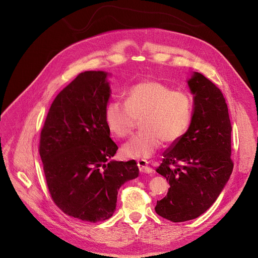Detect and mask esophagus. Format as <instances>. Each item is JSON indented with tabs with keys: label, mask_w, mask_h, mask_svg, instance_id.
<instances>
[{
	"label": "esophagus",
	"mask_w": 258,
	"mask_h": 258,
	"mask_svg": "<svg viewBox=\"0 0 258 258\" xmlns=\"http://www.w3.org/2000/svg\"><path fill=\"white\" fill-rule=\"evenodd\" d=\"M137 165L139 167L140 172H142V173H152V172H154L153 167L151 166V164L148 163L146 160H143V159L138 160L137 161Z\"/></svg>",
	"instance_id": "obj_1"
}]
</instances>
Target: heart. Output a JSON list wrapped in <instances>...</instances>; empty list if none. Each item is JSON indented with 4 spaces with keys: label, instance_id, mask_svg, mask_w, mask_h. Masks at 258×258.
Returning <instances> with one entry per match:
<instances>
[{
    "label": "heart",
    "instance_id": "1",
    "mask_svg": "<svg viewBox=\"0 0 258 258\" xmlns=\"http://www.w3.org/2000/svg\"><path fill=\"white\" fill-rule=\"evenodd\" d=\"M192 100L184 92L173 91L158 80H142L125 92V102L112 100L105 107L107 127L125 138L140 120L139 134L122 145L126 158H151L162 142L178 141L192 119Z\"/></svg>",
    "mask_w": 258,
    "mask_h": 258
}]
</instances>
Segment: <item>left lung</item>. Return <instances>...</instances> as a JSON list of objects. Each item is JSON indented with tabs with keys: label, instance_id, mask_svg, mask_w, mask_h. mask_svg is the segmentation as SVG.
I'll return each instance as SVG.
<instances>
[{
	"label": "left lung",
	"instance_id": "obj_1",
	"mask_svg": "<svg viewBox=\"0 0 258 258\" xmlns=\"http://www.w3.org/2000/svg\"><path fill=\"white\" fill-rule=\"evenodd\" d=\"M187 83L194 94L190 125L164 152L157 168L170 187L155 210L173 223L197 219L207 211L233 170L232 127L222 91L198 72Z\"/></svg>",
	"mask_w": 258,
	"mask_h": 258
}]
</instances>
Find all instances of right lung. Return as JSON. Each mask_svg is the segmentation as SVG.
<instances>
[{
    "mask_svg": "<svg viewBox=\"0 0 258 258\" xmlns=\"http://www.w3.org/2000/svg\"><path fill=\"white\" fill-rule=\"evenodd\" d=\"M103 71L80 73L53 100L40 132L38 152L49 192L67 215L97 223L116 209L119 188L138 177L135 160H111L105 107L111 95Z\"/></svg>",
    "mask_w": 258,
    "mask_h": 258,
    "instance_id": "1",
    "label": "right lung"
}]
</instances>
